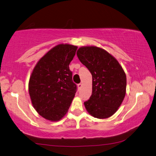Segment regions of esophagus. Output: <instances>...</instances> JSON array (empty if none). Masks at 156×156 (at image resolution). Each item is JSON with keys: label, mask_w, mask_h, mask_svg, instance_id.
I'll list each match as a JSON object with an SVG mask.
<instances>
[{"label": "esophagus", "mask_w": 156, "mask_h": 156, "mask_svg": "<svg viewBox=\"0 0 156 156\" xmlns=\"http://www.w3.org/2000/svg\"><path fill=\"white\" fill-rule=\"evenodd\" d=\"M82 86H83V84H82V83H79V84H78V87L79 90H80V89H81V87H82Z\"/></svg>", "instance_id": "1"}]
</instances>
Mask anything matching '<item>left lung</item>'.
I'll list each match as a JSON object with an SVG mask.
<instances>
[{"instance_id":"obj_1","label":"left lung","mask_w":156,"mask_h":156,"mask_svg":"<svg viewBox=\"0 0 156 156\" xmlns=\"http://www.w3.org/2000/svg\"><path fill=\"white\" fill-rule=\"evenodd\" d=\"M77 56L92 76V93L90 99L84 102L86 110L96 118L110 117L125 97L124 71L113 56L98 47H81Z\"/></svg>"}]
</instances>
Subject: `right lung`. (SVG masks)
<instances>
[{
  "label": "right lung",
  "instance_id": "1",
  "mask_svg": "<svg viewBox=\"0 0 156 156\" xmlns=\"http://www.w3.org/2000/svg\"><path fill=\"white\" fill-rule=\"evenodd\" d=\"M77 48L69 44L56 46L40 59L32 73L28 86L32 103L46 119H61L73 99L77 85L69 65Z\"/></svg>",
  "mask_w": 156,
  "mask_h": 156
}]
</instances>
